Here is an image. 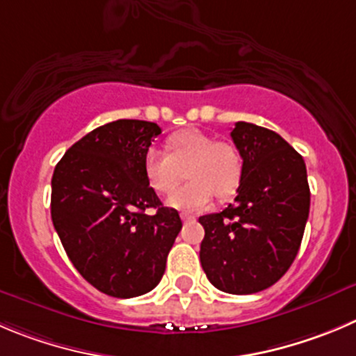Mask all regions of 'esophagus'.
<instances>
[{
    "mask_svg": "<svg viewBox=\"0 0 356 356\" xmlns=\"http://www.w3.org/2000/svg\"><path fill=\"white\" fill-rule=\"evenodd\" d=\"M181 220H184L185 223H192V222H195V216L188 215V213H181Z\"/></svg>",
    "mask_w": 356,
    "mask_h": 356,
    "instance_id": "34e87169",
    "label": "esophagus"
}]
</instances>
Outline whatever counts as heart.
<instances>
[{"instance_id": "obj_1", "label": "heart", "mask_w": 356, "mask_h": 356, "mask_svg": "<svg viewBox=\"0 0 356 356\" xmlns=\"http://www.w3.org/2000/svg\"><path fill=\"white\" fill-rule=\"evenodd\" d=\"M165 152L148 148L143 155V176L148 187L157 194H168L180 181L181 171L188 165L185 178L191 184L168 197V204L181 211H202L213 201L229 199L238 192L245 162L234 145L216 141L211 134L197 129L176 133L165 141Z\"/></svg>"}]
</instances>
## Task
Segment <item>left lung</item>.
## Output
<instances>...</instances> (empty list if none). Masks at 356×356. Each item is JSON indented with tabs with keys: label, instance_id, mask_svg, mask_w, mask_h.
<instances>
[{
	"label": "left lung",
	"instance_id": "8db88e82",
	"mask_svg": "<svg viewBox=\"0 0 356 356\" xmlns=\"http://www.w3.org/2000/svg\"><path fill=\"white\" fill-rule=\"evenodd\" d=\"M245 171L234 204L199 218L201 266L213 286L234 296L269 289L300 248L309 185L302 155L274 131L238 122L231 133Z\"/></svg>",
	"mask_w": 356,
	"mask_h": 356
}]
</instances>
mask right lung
I'll list each match as a JSON object with an SVG mask.
<instances>
[{
	"instance_id": "right-lung-1",
	"label": "right lung",
	"mask_w": 356,
	"mask_h": 356,
	"mask_svg": "<svg viewBox=\"0 0 356 356\" xmlns=\"http://www.w3.org/2000/svg\"><path fill=\"white\" fill-rule=\"evenodd\" d=\"M159 134L154 122H110L54 169L50 215L60 243L87 282L117 299L159 285L181 229L178 211L162 206L143 176V155Z\"/></svg>"
}]
</instances>
